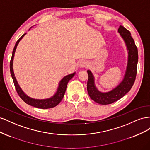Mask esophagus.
Segmentation results:
<instances>
[{
    "instance_id": "obj_1",
    "label": "esophagus",
    "mask_w": 150,
    "mask_h": 150,
    "mask_svg": "<svg viewBox=\"0 0 150 150\" xmlns=\"http://www.w3.org/2000/svg\"><path fill=\"white\" fill-rule=\"evenodd\" d=\"M87 66H88V62H87V61H84V60L81 61L79 62V66L81 68L86 67Z\"/></svg>"
}]
</instances>
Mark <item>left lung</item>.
Listing matches in <instances>:
<instances>
[{
  "instance_id": "8db88e82",
  "label": "left lung",
  "mask_w": 150,
  "mask_h": 150,
  "mask_svg": "<svg viewBox=\"0 0 150 150\" xmlns=\"http://www.w3.org/2000/svg\"><path fill=\"white\" fill-rule=\"evenodd\" d=\"M117 33L123 40L128 52L126 71L122 81L111 90L102 92L97 88L95 84L94 76L92 72L88 70L87 90L89 96L94 101L103 105L113 103L123 97L132 88L137 76L138 52L134 40L131 36L130 32L123 26H120Z\"/></svg>"
}]
</instances>
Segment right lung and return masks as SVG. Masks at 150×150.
I'll return each instance as SVG.
<instances>
[{"label": "right lung", "mask_w": 150, "mask_h": 150, "mask_svg": "<svg viewBox=\"0 0 150 150\" xmlns=\"http://www.w3.org/2000/svg\"><path fill=\"white\" fill-rule=\"evenodd\" d=\"M31 28H32L29 29V30H30ZM26 34L27 33L22 35L21 37V38L16 42L15 46L13 49L12 57H11V62H10V71H11L12 78L13 79V83H14V86L16 87V89L17 91L18 94H19V96L21 97V98L25 103L29 104V105H30L32 106H34L38 108H40V109H49V108H54L56 106L57 104L61 101L63 97L64 96L67 83L69 82V81L71 80L74 76L76 72H74L73 73H71L70 74H68L65 76L64 77H63L58 84V87L56 93H54L51 97L46 98V99H34L28 96V95H27L23 91H22V89L20 87L19 84H18V82L16 79L14 72H13V57H14L17 47L18 46V44H19V43L20 42L21 39L24 37Z\"/></svg>", "instance_id": "right-lung-1"}]
</instances>
